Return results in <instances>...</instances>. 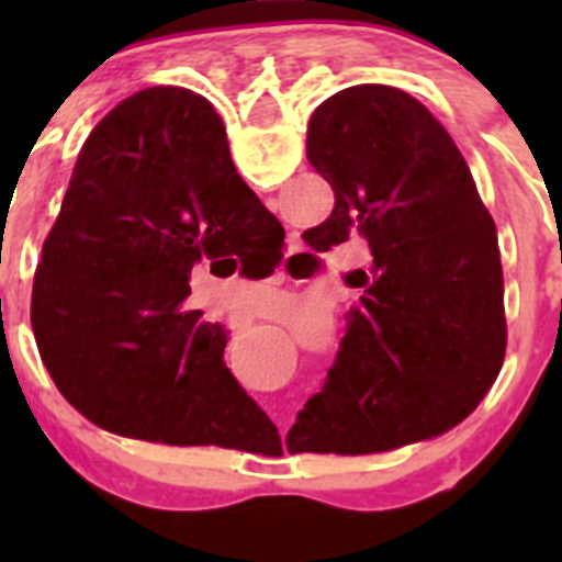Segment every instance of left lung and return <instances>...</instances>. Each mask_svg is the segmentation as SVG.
Instances as JSON below:
<instances>
[{
	"instance_id": "8db88e82",
	"label": "left lung",
	"mask_w": 562,
	"mask_h": 562,
	"mask_svg": "<svg viewBox=\"0 0 562 562\" xmlns=\"http://www.w3.org/2000/svg\"><path fill=\"white\" fill-rule=\"evenodd\" d=\"M306 157L335 211L304 233L317 252L360 236L369 270L324 394L286 434L290 453H382L456 428L493 389L506 349L498 231L470 166L425 103L385 83L324 101Z\"/></svg>"
}]
</instances>
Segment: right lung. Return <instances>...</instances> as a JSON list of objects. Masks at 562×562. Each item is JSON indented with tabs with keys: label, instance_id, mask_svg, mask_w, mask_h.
Returning a JSON list of instances; mask_svg holds the SVG:
<instances>
[{
	"label": "right lung",
	"instance_id": "obj_1",
	"mask_svg": "<svg viewBox=\"0 0 562 562\" xmlns=\"http://www.w3.org/2000/svg\"><path fill=\"white\" fill-rule=\"evenodd\" d=\"M281 247L284 227L236 173L211 101L182 87L128 95L81 146L33 281L56 389L128 439L238 450L272 436L227 371L225 326L186 297L196 265L265 270Z\"/></svg>",
	"mask_w": 562,
	"mask_h": 562
}]
</instances>
